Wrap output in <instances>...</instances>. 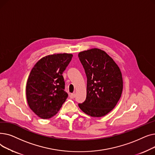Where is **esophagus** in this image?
<instances>
[{"instance_id": "34e87169", "label": "esophagus", "mask_w": 155, "mask_h": 155, "mask_svg": "<svg viewBox=\"0 0 155 155\" xmlns=\"http://www.w3.org/2000/svg\"><path fill=\"white\" fill-rule=\"evenodd\" d=\"M70 97L71 99L75 98V94H71L70 95Z\"/></svg>"}]
</instances>
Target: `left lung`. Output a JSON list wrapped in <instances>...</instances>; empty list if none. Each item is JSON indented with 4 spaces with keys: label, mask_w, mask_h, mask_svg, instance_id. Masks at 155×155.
I'll return each mask as SVG.
<instances>
[{
    "label": "left lung",
    "mask_w": 155,
    "mask_h": 155,
    "mask_svg": "<svg viewBox=\"0 0 155 155\" xmlns=\"http://www.w3.org/2000/svg\"><path fill=\"white\" fill-rule=\"evenodd\" d=\"M87 78V97L80 109L100 117L115 107L123 92V81L117 64L104 51L93 48L78 53Z\"/></svg>",
    "instance_id": "8db88e82"
}]
</instances>
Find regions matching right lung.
<instances>
[{"label":"right lung","mask_w":155,"mask_h":155,"mask_svg":"<svg viewBox=\"0 0 155 155\" xmlns=\"http://www.w3.org/2000/svg\"><path fill=\"white\" fill-rule=\"evenodd\" d=\"M73 57L68 53L53 54L39 60L31 70L26 84L30 109L43 119L54 116L68 97L62 75Z\"/></svg>","instance_id":"add662e5"}]
</instances>
